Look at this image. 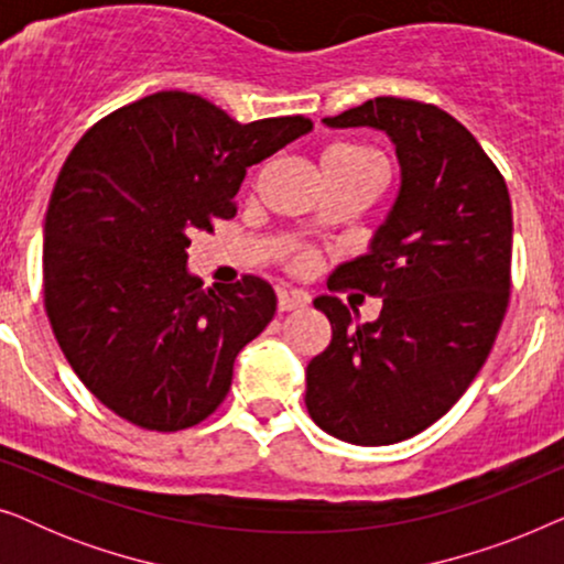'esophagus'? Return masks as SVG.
<instances>
[{
  "instance_id": "obj_1",
  "label": "esophagus",
  "mask_w": 564,
  "mask_h": 564,
  "mask_svg": "<svg viewBox=\"0 0 564 564\" xmlns=\"http://www.w3.org/2000/svg\"><path fill=\"white\" fill-rule=\"evenodd\" d=\"M307 303H311V297H307L305 292H288V290L276 292V307H280L282 313L297 311V307H305Z\"/></svg>"
}]
</instances>
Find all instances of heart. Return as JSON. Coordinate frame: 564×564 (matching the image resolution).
Segmentation results:
<instances>
[{
    "label": "heart",
    "instance_id": "b5f03b06",
    "mask_svg": "<svg viewBox=\"0 0 564 564\" xmlns=\"http://www.w3.org/2000/svg\"><path fill=\"white\" fill-rule=\"evenodd\" d=\"M323 164H344V166H359V164H382L377 159V153H372L365 145H354V143H336L323 153Z\"/></svg>",
    "mask_w": 564,
    "mask_h": 564
}]
</instances>
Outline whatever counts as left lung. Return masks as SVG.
<instances>
[{"label": "left lung", "mask_w": 564, "mask_h": 564, "mask_svg": "<svg viewBox=\"0 0 564 564\" xmlns=\"http://www.w3.org/2000/svg\"><path fill=\"white\" fill-rule=\"evenodd\" d=\"M323 122L382 130L400 187L369 251L328 280L380 295V318L357 323L338 297L313 300L334 336L305 369V405L341 442L388 446L442 419L496 344L511 290V197L475 135L434 105L377 97Z\"/></svg>", "instance_id": "obj_1"}]
</instances>
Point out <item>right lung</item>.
Wrapping results in <instances>:
<instances>
[{
  "mask_svg": "<svg viewBox=\"0 0 564 564\" xmlns=\"http://www.w3.org/2000/svg\"><path fill=\"white\" fill-rule=\"evenodd\" d=\"M311 130L300 115L241 126L199 95L156 91L68 153L43 226L45 311L76 377L120 419L182 431L228 395L276 295L251 274L205 290L189 236L234 218L246 169Z\"/></svg>",
  "mask_w": 564,
  "mask_h": 564,
  "instance_id": "right-lung-1",
  "label": "right lung"
}]
</instances>
